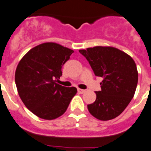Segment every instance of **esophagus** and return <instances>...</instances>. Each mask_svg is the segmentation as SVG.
Wrapping results in <instances>:
<instances>
[{
	"label": "esophagus",
	"instance_id": "34e87169",
	"mask_svg": "<svg viewBox=\"0 0 151 151\" xmlns=\"http://www.w3.org/2000/svg\"><path fill=\"white\" fill-rule=\"evenodd\" d=\"M78 91L80 93H83L84 92H85V90H83V89H80V88H78Z\"/></svg>",
	"mask_w": 151,
	"mask_h": 151
}]
</instances>
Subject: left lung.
Returning a JSON list of instances; mask_svg holds the SVG:
<instances>
[{
    "mask_svg": "<svg viewBox=\"0 0 151 151\" xmlns=\"http://www.w3.org/2000/svg\"><path fill=\"white\" fill-rule=\"evenodd\" d=\"M79 52L89 62L93 73L103 78L101 91L87 105L98 120L109 121L121 114L134 97L138 81L137 66L132 58L112 47H94Z\"/></svg>",
    "mask_w": 151,
    "mask_h": 151,
    "instance_id": "obj_1",
    "label": "left lung"
}]
</instances>
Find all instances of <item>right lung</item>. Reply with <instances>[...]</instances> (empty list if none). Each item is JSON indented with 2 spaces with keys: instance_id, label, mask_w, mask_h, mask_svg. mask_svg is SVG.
Instances as JSON below:
<instances>
[{
  "instance_id": "obj_1",
  "label": "right lung",
  "mask_w": 151,
  "mask_h": 151,
  "mask_svg": "<svg viewBox=\"0 0 151 151\" xmlns=\"http://www.w3.org/2000/svg\"><path fill=\"white\" fill-rule=\"evenodd\" d=\"M73 53L56 43H44L29 50L19 62L15 72L19 96L40 118L54 120L64 114L77 93L76 87L56 83L62 76V66Z\"/></svg>"
}]
</instances>
